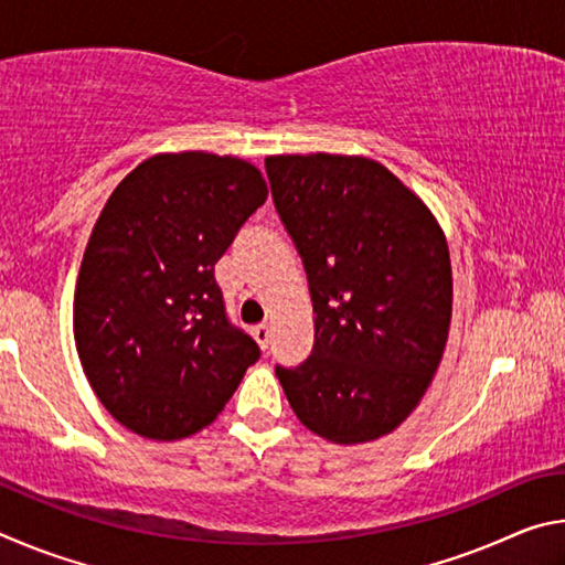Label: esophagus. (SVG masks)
Returning <instances> with one entry per match:
<instances>
[{"label":"esophagus","instance_id":"34e87169","mask_svg":"<svg viewBox=\"0 0 565 565\" xmlns=\"http://www.w3.org/2000/svg\"><path fill=\"white\" fill-rule=\"evenodd\" d=\"M254 339H256V343H259L262 349H266V347H269V339H271V329L266 327V323H259V327L254 329Z\"/></svg>","mask_w":565,"mask_h":565}]
</instances>
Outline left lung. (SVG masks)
Returning a JSON list of instances; mask_svg holds the SVG:
<instances>
[{
	"label": "left lung",
	"mask_w": 565,
	"mask_h": 565,
	"mask_svg": "<svg viewBox=\"0 0 565 565\" xmlns=\"http://www.w3.org/2000/svg\"><path fill=\"white\" fill-rule=\"evenodd\" d=\"M271 196L309 279L313 351L276 366L301 424L331 444L386 436L431 386L451 327L441 224L369 157H266Z\"/></svg>",
	"instance_id": "left-lung-1"
}]
</instances>
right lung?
Listing matches in <instances>:
<instances>
[{
	"label": "right lung",
	"instance_id": "add662e5",
	"mask_svg": "<svg viewBox=\"0 0 565 565\" xmlns=\"http://www.w3.org/2000/svg\"><path fill=\"white\" fill-rule=\"evenodd\" d=\"M269 189L238 157L154 154L111 191L74 289V343L102 406L177 441L222 414L259 347L228 323L214 264Z\"/></svg>",
	"mask_w": 565,
	"mask_h": 565
}]
</instances>
